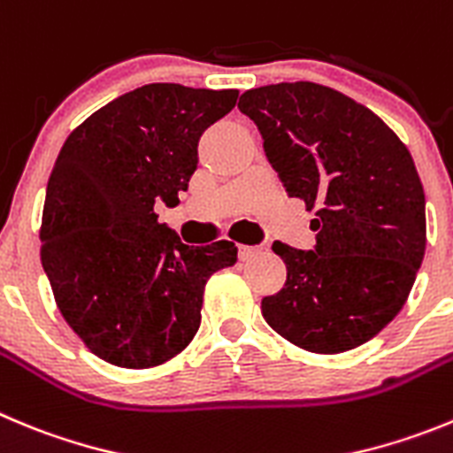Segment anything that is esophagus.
<instances>
[{
    "mask_svg": "<svg viewBox=\"0 0 453 453\" xmlns=\"http://www.w3.org/2000/svg\"><path fill=\"white\" fill-rule=\"evenodd\" d=\"M260 247H249V244H240V260H251L260 254Z\"/></svg>",
    "mask_w": 453,
    "mask_h": 453,
    "instance_id": "34e87169",
    "label": "esophagus"
}]
</instances>
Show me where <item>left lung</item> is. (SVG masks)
<instances>
[{"label":"left lung","instance_id":"1","mask_svg":"<svg viewBox=\"0 0 453 453\" xmlns=\"http://www.w3.org/2000/svg\"><path fill=\"white\" fill-rule=\"evenodd\" d=\"M240 111L258 126L289 197L317 218L312 251L273 242L288 280L263 317L303 350L337 355L387 327L425 258V190L395 132L342 91L317 82L249 89Z\"/></svg>","mask_w":453,"mask_h":453}]
</instances>
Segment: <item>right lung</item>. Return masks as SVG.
<instances>
[{"mask_svg": "<svg viewBox=\"0 0 453 453\" xmlns=\"http://www.w3.org/2000/svg\"><path fill=\"white\" fill-rule=\"evenodd\" d=\"M238 89L152 82L114 98L66 136L44 199L42 267L53 298L103 362L152 368L180 355L202 321L206 280L238 260L218 240L188 247L159 222L197 168V141Z\"/></svg>", "mask_w": 453, "mask_h": 453, "instance_id": "obj_1", "label": "right lung"}]
</instances>
